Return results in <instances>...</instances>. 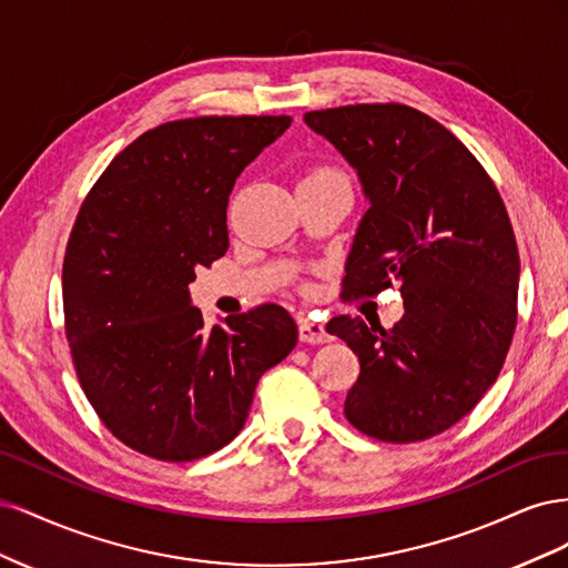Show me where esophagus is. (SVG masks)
Returning a JSON list of instances; mask_svg holds the SVG:
<instances>
[{
    "label": "esophagus",
    "instance_id": "obj_1",
    "mask_svg": "<svg viewBox=\"0 0 568 568\" xmlns=\"http://www.w3.org/2000/svg\"><path fill=\"white\" fill-rule=\"evenodd\" d=\"M298 336L303 343H326L332 338L326 334L324 324L313 322L311 317H298Z\"/></svg>",
    "mask_w": 568,
    "mask_h": 568
}]
</instances>
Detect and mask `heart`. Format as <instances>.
I'll return each instance as SVG.
<instances>
[{"label": "heart", "mask_w": 568, "mask_h": 568, "mask_svg": "<svg viewBox=\"0 0 568 568\" xmlns=\"http://www.w3.org/2000/svg\"><path fill=\"white\" fill-rule=\"evenodd\" d=\"M317 175H329V170H315V173H311L307 178H317Z\"/></svg>", "instance_id": "obj_1"}]
</instances>
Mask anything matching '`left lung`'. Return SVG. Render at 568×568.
I'll list each match as a JSON object with an SVG mask.
<instances>
[{
  "mask_svg": "<svg viewBox=\"0 0 568 568\" xmlns=\"http://www.w3.org/2000/svg\"><path fill=\"white\" fill-rule=\"evenodd\" d=\"M355 170L359 220L343 298L400 288L390 329L341 315L326 332L359 359L346 419L376 440L415 443L457 424L500 374L517 326L519 251L500 192L474 153L405 104L305 113Z\"/></svg>",
  "mask_w": 568,
  "mask_h": 568,
  "instance_id": "left-lung-1",
  "label": "left lung"
}]
</instances>
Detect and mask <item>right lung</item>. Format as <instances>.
Listing matches in <instances>:
<instances>
[{"label":"right lung","mask_w":568,"mask_h":568,"mask_svg":"<svg viewBox=\"0 0 568 568\" xmlns=\"http://www.w3.org/2000/svg\"><path fill=\"white\" fill-rule=\"evenodd\" d=\"M288 115H203L125 146L84 199L63 257V315L80 386L109 432L163 462L211 455L242 432L257 379L298 326L265 303L205 329L189 284L230 246L242 170Z\"/></svg>","instance_id":"add662e5"}]
</instances>
